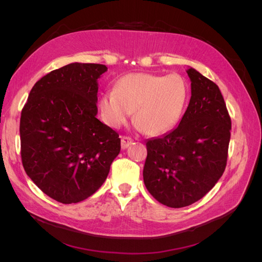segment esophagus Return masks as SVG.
<instances>
[{
  "label": "esophagus",
  "mask_w": 262,
  "mask_h": 262,
  "mask_svg": "<svg viewBox=\"0 0 262 262\" xmlns=\"http://www.w3.org/2000/svg\"><path fill=\"white\" fill-rule=\"evenodd\" d=\"M133 140L130 137H122L121 138V148L125 149L126 147H129L132 144Z\"/></svg>",
  "instance_id": "esophagus-1"
}]
</instances>
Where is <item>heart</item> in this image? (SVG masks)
I'll list each match as a JSON object with an SVG mask.
<instances>
[{
	"instance_id": "b5f03b06",
	"label": "heart",
	"mask_w": 262,
	"mask_h": 262,
	"mask_svg": "<svg viewBox=\"0 0 262 262\" xmlns=\"http://www.w3.org/2000/svg\"><path fill=\"white\" fill-rule=\"evenodd\" d=\"M189 97V85L180 74L131 73L122 76L116 91L102 95L105 121L118 128L133 110L134 121L147 136H160L177 124Z\"/></svg>"
}]
</instances>
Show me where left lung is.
Wrapping results in <instances>:
<instances>
[{"label":"left lung","instance_id":"1","mask_svg":"<svg viewBox=\"0 0 262 262\" xmlns=\"http://www.w3.org/2000/svg\"><path fill=\"white\" fill-rule=\"evenodd\" d=\"M191 98L176 129L146 142L148 192L169 208L196 202L215 186L227 163L232 121L219 86L187 70Z\"/></svg>","mask_w":262,"mask_h":262}]
</instances>
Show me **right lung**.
<instances>
[{
    "instance_id": "add662e5",
    "label": "right lung",
    "mask_w": 262,
    "mask_h": 262,
    "mask_svg": "<svg viewBox=\"0 0 262 262\" xmlns=\"http://www.w3.org/2000/svg\"><path fill=\"white\" fill-rule=\"evenodd\" d=\"M107 67L71 63L42 76L20 115V156L29 178L53 200L94 194L120 152L118 132L97 115V80Z\"/></svg>"
}]
</instances>
